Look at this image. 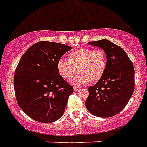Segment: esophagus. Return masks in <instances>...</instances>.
<instances>
[{"label": "esophagus", "instance_id": "obj_1", "mask_svg": "<svg viewBox=\"0 0 147 147\" xmlns=\"http://www.w3.org/2000/svg\"><path fill=\"white\" fill-rule=\"evenodd\" d=\"M79 89H80L79 87H74V91L77 92L78 90H79Z\"/></svg>", "mask_w": 147, "mask_h": 147}]
</instances>
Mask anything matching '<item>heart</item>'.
Here are the masks:
<instances>
[{
  "instance_id": "b5f03b06",
  "label": "heart",
  "mask_w": 147,
  "mask_h": 147,
  "mask_svg": "<svg viewBox=\"0 0 147 147\" xmlns=\"http://www.w3.org/2000/svg\"><path fill=\"white\" fill-rule=\"evenodd\" d=\"M106 65V56L101 49L81 48L71 52L68 60L63 57L59 59L57 69L63 78L69 79L78 68L79 72L71 79L70 83L82 86L90 82L91 80H100L105 73Z\"/></svg>"
}]
</instances>
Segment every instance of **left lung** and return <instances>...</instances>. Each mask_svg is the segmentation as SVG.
<instances>
[{
	"mask_svg": "<svg viewBox=\"0 0 147 147\" xmlns=\"http://www.w3.org/2000/svg\"><path fill=\"white\" fill-rule=\"evenodd\" d=\"M105 51V73L88 88L87 110L96 117H110L119 113L128 103L134 90V68L124 50L108 40L88 42Z\"/></svg>",
	"mask_w": 147,
	"mask_h": 147,
	"instance_id": "left-lung-1",
	"label": "left lung"
}]
</instances>
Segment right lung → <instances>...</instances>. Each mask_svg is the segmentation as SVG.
<instances>
[{"label": "right lung", "instance_id": "right-lung-1", "mask_svg": "<svg viewBox=\"0 0 147 147\" xmlns=\"http://www.w3.org/2000/svg\"><path fill=\"white\" fill-rule=\"evenodd\" d=\"M71 49L64 44L40 41L20 58L14 75L15 93L19 107L32 119L50 123L64 114L73 87L58 73L57 62Z\"/></svg>", "mask_w": 147, "mask_h": 147}]
</instances>
